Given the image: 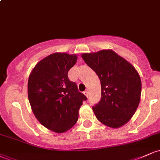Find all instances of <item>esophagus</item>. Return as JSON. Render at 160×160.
I'll return each mask as SVG.
<instances>
[{"mask_svg":"<svg viewBox=\"0 0 160 160\" xmlns=\"http://www.w3.org/2000/svg\"><path fill=\"white\" fill-rule=\"evenodd\" d=\"M84 94H85L86 97H88V95H89V90H86L84 92Z\"/></svg>","mask_w":160,"mask_h":160,"instance_id":"34e87169","label":"esophagus"}]
</instances>
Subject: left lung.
I'll return each instance as SVG.
<instances>
[{
  "instance_id": "left-lung-1",
  "label": "left lung",
  "mask_w": 160,
  "mask_h": 160,
  "mask_svg": "<svg viewBox=\"0 0 160 160\" xmlns=\"http://www.w3.org/2000/svg\"><path fill=\"white\" fill-rule=\"evenodd\" d=\"M98 75L102 98L92 107L102 123L117 128L129 121L140 102L141 80L132 65L111 49L81 55Z\"/></svg>"
}]
</instances>
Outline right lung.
Masks as SVG:
<instances>
[{"label": "right lung", "instance_id": "right-lung-1", "mask_svg": "<svg viewBox=\"0 0 160 160\" xmlns=\"http://www.w3.org/2000/svg\"><path fill=\"white\" fill-rule=\"evenodd\" d=\"M77 60L76 55L53 53L40 60L29 75L28 96L33 113L44 127L56 133L74 126L87 99L68 78Z\"/></svg>", "mask_w": 160, "mask_h": 160}]
</instances>
